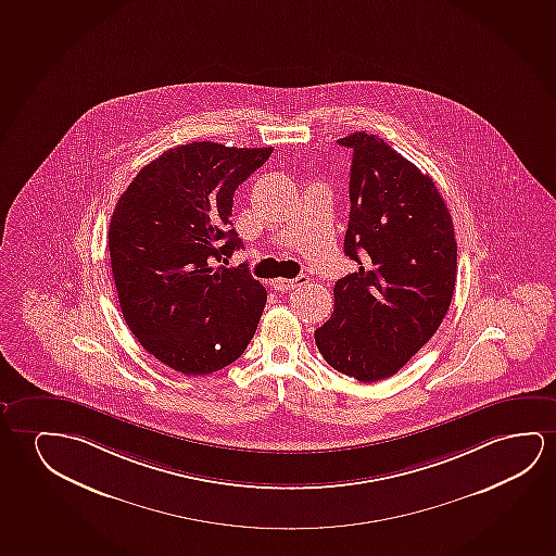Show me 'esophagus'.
Listing matches in <instances>:
<instances>
[{"mask_svg": "<svg viewBox=\"0 0 556 556\" xmlns=\"http://www.w3.org/2000/svg\"><path fill=\"white\" fill-rule=\"evenodd\" d=\"M307 282V275H299L296 279H275L271 281V287L275 290H279V292H287V290L299 289V287H304Z\"/></svg>", "mask_w": 556, "mask_h": 556, "instance_id": "obj_1", "label": "esophagus"}]
</instances>
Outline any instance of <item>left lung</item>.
Listing matches in <instances>:
<instances>
[{
    "label": "left lung",
    "instance_id": "left-lung-1",
    "mask_svg": "<svg viewBox=\"0 0 556 556\" xmlns=\"http://www.w3.org/2000/svg\"><path fill=\"white\" fill-rule=\"evenodd\" d=\"M344 252L359 269L334 285V312L315 330L332 369L359 382L388 379L434 337L457 279L450 210L432 177L384 143L355 131Z\"/></svg>",
    "mask_w": 556,
    "mask_h": 556
}]
</instances>
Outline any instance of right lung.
Instances as JSON below:
<instances>
[{"label": "right lung", "mask_w": 556, "mask_h": 556, "mask_svg": "<svg viewBox=\"0 0 556 556\" xmlns=\"http://www.w3.org/2000/svg\"><path fill=\"white\" fill-rule=\"evenodd\" d=\"M271 153L174 147L139 169L114 206L109 250L122 315L149 354L184 375L224 369L256 332L264 285L244 266L214 264L242 249L233 194Z\"/></svg>", "instance_id": "add662e5"}]
</instances>
